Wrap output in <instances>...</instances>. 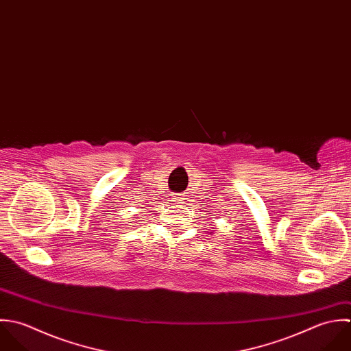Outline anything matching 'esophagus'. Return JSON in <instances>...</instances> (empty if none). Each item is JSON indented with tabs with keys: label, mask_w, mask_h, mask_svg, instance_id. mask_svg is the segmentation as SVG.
Wrapping results in <instances>:
<instances>
[{
	"label": "esophagus",
	"mask_w": 351,
	"mask_h": 351,
	"mask_svg": "<svg viewBox=\"0 0 351 351\" xmlns=\"http://www.w3.org/2000/svg\"><path fill=\"white\" fill-rule=\"evenodd\" d=\"M176 204H182V202H184V197L182 196H178V197H176Z\"/></svg>",
	"instance_id": "obj_1"
}]
</instances>
